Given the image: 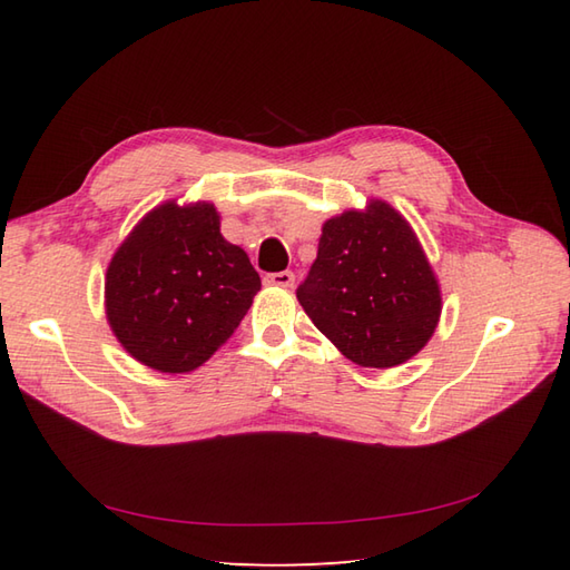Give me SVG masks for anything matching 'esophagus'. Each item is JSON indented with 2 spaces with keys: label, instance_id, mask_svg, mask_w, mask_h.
<instances>
[{
  "label": "esophagus",
  "instance_id": "esophagus-1",
  "mask_svg": "<svg viewBox=\"0 0 570 570\" xmlns=\"http://www.w3.org/2000/svg\"><path fill=\"white\" fill-rule=\"evenodd\" d=\"M264 284L282 286V288L294 286V272H274V274H266V276H264Z\"/></svg>",
  "mask_w": 570,
  "mask_h": 570
}]
</instances>
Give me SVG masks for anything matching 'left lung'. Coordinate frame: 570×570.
<instances>
[{
	"label": "left lung",
	"instance_id": "obj_1",
	"mask_svg": "<svg viewBox=\"0 0 570 570\" xmlns=\"http://www.w3.org/2000/svg\"><path fill=\"white\" fill-rule=\"evenodd\" d=\"M296 298L360 367L404 365L441 318L439 278L404 215L384 200L323 223L318 257Z\"/></svg>",
	"mask_w": 570,
	"mask_h": 570
}]
</instances>
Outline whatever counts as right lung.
<instances>
[{
	"instance_id": "1",
	"label": "right lung",
	"mask_w": 570,
	"mask_h": 570,
	"mask_svg": "<svg viewBox=\"0 0 570 570\" xmlns=\"http://www.w3.org/2000/svg\"><path fill=\"white\" fill-rule=\"evenodd\" d=\"M259 288L247 252L220 235L213 203L168 200L117 247L105 276V311L131 357L184 374L235 333Z\"/></svg>"
}]
</instances>
